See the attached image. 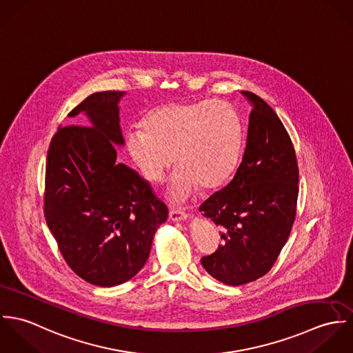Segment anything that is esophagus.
Wrapping results in <instances>:
<instances>
[{
  "label": "esophagus",
  "mask_w": 353,
  "mask_h": 353,
  "mask_svg": "<svg viewBox=\"0 0 353 353\" xmlns=\"http://www.w3.org/2000/svg\"><path fill=\"white\" fill-rule=\"evenodd\" d=\"M170 219L172 221H183V220L188 219V213L185 210H182V209L175 208V209L170 210Z\"/></svg>",
  "instance_id": "esophagus-1"
}]
</instances>
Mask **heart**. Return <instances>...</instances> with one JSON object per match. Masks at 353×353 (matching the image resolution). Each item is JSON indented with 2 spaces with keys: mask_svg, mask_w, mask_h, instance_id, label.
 <instances>
[{
  "mask_svg": "<svg viewBox=\"0 0 353 353\" xmlns=\"http://www.w3.org/2000/svg\"><path fill=\"white\" fill-rule=\"evenodd\" d=\"M143 130L129 132L130 156L150 182L163 181L176 161L167 188L172 202L190 199L202 186L214 189L232 172L241 150L242 125L227 101H170L151 110Z\"/></svg>",
  "mask_w": 353,
  "mask_h": 353,
  "instance_id": "b5f03b06",
  "label": "heart"
}]
</instances>
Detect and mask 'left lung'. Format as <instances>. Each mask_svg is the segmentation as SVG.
I'll list each match as a JSON object with an SVG mask.
<instances>
[{
    "mask_svg": "<svg viewBox=\"0 0 353 353\" xmlns=\"http://www.w3.org/2000/svg\"><path fill=\"white\" fill-rule=\"evenodd\" d=\"M242 163L231 182L200 212L223 228L224 243L202 256L203 269L227 285L265 276L284 248L296 216L299 168L295 148L273 108L255 94Z\"/></svg>",
    "mask_w": 353,
    "mask_h": 353,
    "instance_id": "obj_1",
    "label": "left lung"
}]
</instances>
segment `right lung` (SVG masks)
<instances>
[{
	"mask_svg": "<svg viewBox=\"0 0 353 353\" xmlns=\"http://www.w3.org/2000/svg\"><path fill=\"white\" fill-rule=\"evenodd\" d=\"M122 91L90 95L68 115L91 126L58 128L46 161L45 217L69 268L87 283L119 285L145 265L167 206L134 170L117 161L123 145Z\"/></svg>",
	"mask_w": 353,
	"mask_h": 353,
	"instance_id": "right-lung-1",
	"label": "right lung"
}]
</instances>
